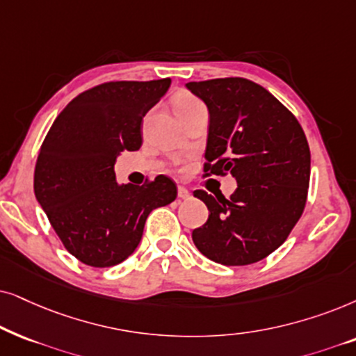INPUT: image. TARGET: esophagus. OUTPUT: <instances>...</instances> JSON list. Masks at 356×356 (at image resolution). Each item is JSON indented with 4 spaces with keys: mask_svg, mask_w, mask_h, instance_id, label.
<instances>
[{
    "mask_svg": "<svg viewBox=\"0 0 356 356\" xmlns=\"http://www.w3.org/2000/svg\"><path fill=\"white\" fill-rule=\"evenodd\" d=\"M177 197L186 200V198H191V192H188L186 187H177Z\"/></svg>",
    "mask_w": 356,
    "mask_h": 356,
    "instance_id": "esophagus-1",
    "label": "esophagus"
}]
</instances>
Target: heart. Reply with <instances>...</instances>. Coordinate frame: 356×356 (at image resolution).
<instances>
[{
	"mask_svg": "<svg viewBox=\"0 0 356 356\" xmlns=\"http://www.w3.org/2000/svg\"><path fill=\"white\" fill-rule=\"evenodd\" d=\"M200 108H205V104H203L197 96H193V94L182 92L174 99V111L181 120L187 115H191L192 112L200 111Z\"/></svg>",
	"mask_w": 356,
	"mask_h": 356,
	"instance_id": "obj_1",
	"label": "heart"
}]
</instances>
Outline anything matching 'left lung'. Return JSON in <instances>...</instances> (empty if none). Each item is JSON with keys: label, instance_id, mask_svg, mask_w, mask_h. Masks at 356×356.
Returning a JSON list of instances; mask_svg holds the SVG:
<instances>
[{"label": "left lung", "instance_id": "8db88e82", "mask_svg": "<svg viewBox=\"0 0 356 356\" xmlns=\"http://www.w3.org/2000/svg\"><path fill=\"white\" fill-rule=\"evenodd\" d=\"M207 104L210 129L203 177L234 175L225 198L193 195L210 211L193 229L197 249L213 262H259L285 243L306 207L311 153L296 117L260 84L245 78L187 83Z\"/></svg>", "mask_w": 356, "mask_h": 356}]
</instances>
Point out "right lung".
<instances>
[{
  "mask_svg": "<svg viewBox=\"0 0 356 356\" xmlns=\"http://www.w3.org/2000/svg\"><path fill=\"white\" fill-rule=\"evenodd\" d=\"M170 79L108 81L76 96L40 146L34 192L65 249L91 267H112L134 254L146 218L169 205L177 187L161 174L143 186H118L117 156L141 146V123Z\"/></svg>",
  "mask_w": 356,
  "mask_h": 356,
  "instance_id": "obj_1",
  "label": "right lung"
}]
</instances>
